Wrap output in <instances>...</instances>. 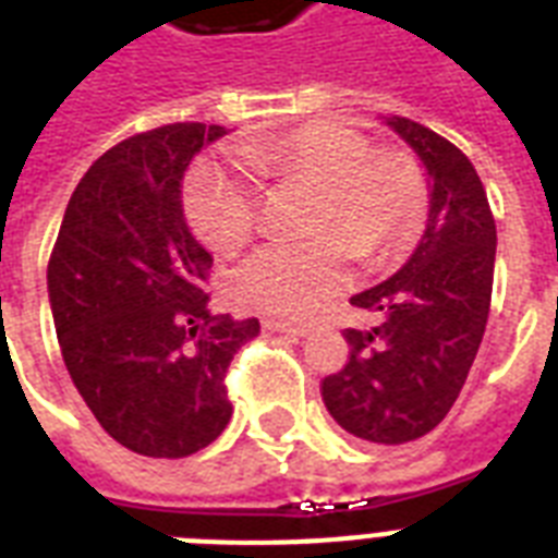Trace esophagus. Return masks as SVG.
I'll use <instances>...</instances> for the list:
<instances>
[{"label": "esophagus", "instance_id": "34e87169", "mask_svg": "<svg viewBox=\"0 0 558 558\" xmlns=\"http://www.w3.org/2000/svg\"><path fill=\"white\" fill-rule=\"evenodd\" d=\"M263 327H266V330H271V332H287V336H298V339H304L306 332V327H301V324H289V322H271V318H266V322H263Z\"/></svg>", "mask_w": 558, "mask_h": 558}]
</instances>
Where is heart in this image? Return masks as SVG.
<instances>
[{"label": "heart", "instance_id": "1", "mask_svg": "<svg viewBox=\"0 0 558 558\" xmlns=\"http://www.w3.org/2000/svg\"><path fill=\"white\" fill-rule=\"evenodd\" d=\"M248 173L278 185L318 191L306 245H266L234 271L231 292L243 306L275 318H304L348 280V252L365 263L402 252L420 226L423 191L411 161L373 153L365 135L313 121L278 138L240 147ZM193 231L219 254L252 240L260 208L252 182L219 161H202L185 185Z\"/></svg>", "mask_w": 558, "mask_h": 558}]
</instances>
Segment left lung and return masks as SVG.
<instances>
[{"mask_svg":"<svg viewBox=\"0 0 558 558\" xmlns=\"http://www.w3.org/2000/svg\"><path fill=\"white\" fill-rule=\"evenodd\" d=\"M385 124L414 150L428 185V217L414 254L350 304L379 315L344 330L350 362L322 385L336 423L367 442L399 446L442 423L475 362L493 298L495 219L472 161L428 126Z\"/></svg>","mask_w":558,"mask_h":558,"instance_id":"1","label":"left lung"}]
</instances>
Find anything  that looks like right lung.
<instances>
[{
    "instance_id": "add662e5",
    "label": "right lung",
    "mask_w": 558,
    "mask_h": 558,
    "mask_svg": "<svg viewBox=\"0 0 558 558\" xmlns=\"http://www.w3.org/2000/svg\"><path fill=\"white\" fill-rule=\"evenodd\" d=\"M226 126L126 138L74 187L48 260L65 371L100 428L144 458H187L222 434V385L257 318L208 313L210 252L191 234L182 179Z\"/></svg>"
}]
</instances>
